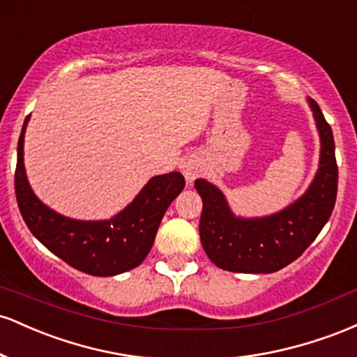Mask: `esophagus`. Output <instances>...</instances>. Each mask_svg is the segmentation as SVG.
Wrapping results in <instances>:
<instances>
[{
    "label": "esophagus",
    "instance_id": "obj_1",
    "mask_svg": "<svg viewBox=\"0 0 357 357\" xmlns=\"http://www.w3.org/2000/svg\"><path fill=\"white\" fill-rule=\"evenodd\" d=\"M181 171H183L184 178H186V181L192 183L199 174L203 173V166L199 165L198 159H186V161L183 162Z\"/></svg>",
    "mask_w": 357,
    "mask_h": 357
}]
</instances>
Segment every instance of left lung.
<instances>
[{
	"label": "left lung",
	"instance_id": "left-lung-1",
	"mask_svg": "<svg viewBox=\"0 0 357 357\" xmlns=\"http://www.w3.org/2000/svg\"><path fill=\"white\" fill-rule=\"evenodd\" d=\"M321 139L319 167L305 192L284 210L245 218L231 211L218 186L196 179L203 199L199 238L216 267L238 273H272L292 264L331 218L337 195V165L333 129L317 102L307 97Z\"/></svg>",
	"mask_w": 357,
	"mask_h": 357
}]
</instances>
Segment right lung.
Returning a JSON list of instances; mask_svg holds the SVG:
<instances>
[{"mask_svg": "<svg viewBox=\"0 0 357 357\" xmlns=\"http://www.w3.org/2000/svg\"><path fill=\"white\" fill-rule=\"evenodd\" d=\"M24 119L18 139L15 191L20 211L35 238L73 268L96 277H112L139 267L153 248L159 223L184 190L181 173L151 178L124 210L109 220H75L47 206L31 190L24 169Z\"/></svg>", "mask_w": 357, "mask_h": 357, "instance_id": "obj_1", "label": "right lung"}]
</instances>
